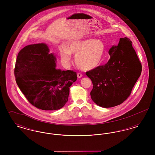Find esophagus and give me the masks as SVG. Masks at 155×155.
<instances>
[{
    "label": "esophagus",
    "mask_w": 155,
    "mask_h": 155,
    "mask_svg": "<svg viewBox=\"0 0 155 155\" xmlns=\"http://www.w3.org/2000/svg\"><path fill=\"white\" fill-rule=\"evenodd\" d=\"M82 76V74L81 73H77V77H78V78H81Z\"/></svg>",
    "instance_id": "obj_1"
}]
</instances>
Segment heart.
Returning <instances> with one entry per match:
<instances>
[{"label": "heart", "mask_w": 155, "mask_h": 155, "mask_svg": "<svg viewBox=\"0 0 155 155\" xmlns=\"http://www.w3.org/2000/svg\"><path fill=\"white\" fill-rule=\"evenodd\" d=\"M62 61L67 64L71 59V54H75L77 66L84 70H91L99 65L102 61L105 45L100 39H89L81 41H74L66 47L59 49Z\"/></svg>", "instance_id": "heart-1"}]
</instances>
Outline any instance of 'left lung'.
I'll return each instance as SVG.
<instances>
[{
    "instance_id": "left-lung-1",
    "label": "left lung",
    "mask_w": 155,
    "mask_h": 155,
    "mask_svg": "<svg viewBox=\"0 0 155 155\" xmlns=\"http://www.w3.org/2000/svg\"><path fill=\"white\" fill-rule=\"evenodd\" d=\"M106 64L86 72L93 88L92 100L101 107H111L124 102L141 74L142 65L128 38H120L110 49Z\"/></svg>"
}]
</instances>
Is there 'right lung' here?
Instances as JSON below:
<instances>
[{
  "mask_svg": "<svg viewBox=\"0 0 155 155\" xmlns=\"http://www.w3.org/2000/svg\"><path fill=\"white\" fill-rule=\"evenodd\" d=\"M45 44L24 47L17 55L15 68L17 84L32 106L44 110L62 108L68 99L70 87L77 73L56 67V58Z\"/></svg>",
  "mask_w": 155,
  "mask_h": 155,
  "instance_id": "add662e5",
  "label": "right lung"
}]
</instances>
